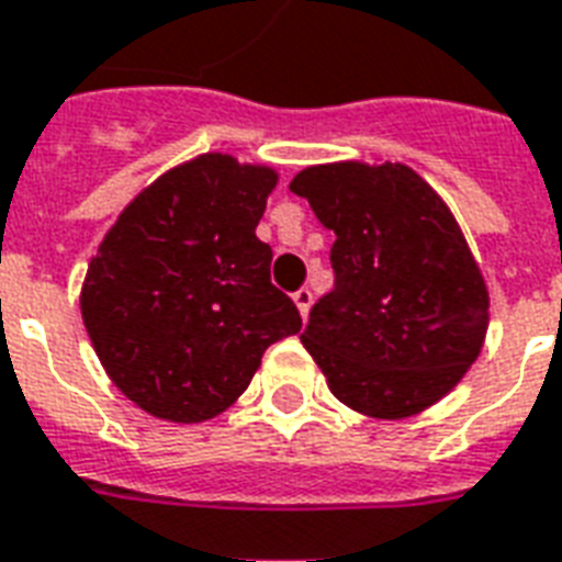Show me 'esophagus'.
<instances>
[{
  "instance_id": "1",
  "label": "esophagus",
  "mask_w": 562,
  "mask_h": 562,
  "mask_svg": "<svg viewBox=\"0 0 562 562\" xmlns=\"http://www.w3.org/2000/svg\"><path fill=\"white\" fill-rule=\"evenodd\" d=\"M293 302H296L299 314H302V319H307V311H311V302H314V293L307 290V286H302V290H296L293 293Z\"/></svg>"
}]
</instances>
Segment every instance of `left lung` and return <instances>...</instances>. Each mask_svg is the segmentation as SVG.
<instances>
[{"mask_svg": "<svg viewBox=\"0 0 562 562\" xmlns=\"http://www.w3.org/2000/svg\"><path fill=\"white\" fill-rule=\"evenodd\" d=\"M290 192L337 236L335 290L302 331L331 394L379 420L436 406L488 331L486 278L450 206L403 162L311 166Z\"/></svg>", "mask_w": 562, "mask_h": 562, "instance_id": "8db88e82", "label": "left lung"}]
</instances>
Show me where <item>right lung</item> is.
<instances>
[{
  "instance_id": "obj_1",
  "label": "right lung",
  "mask_w": 562,
  "mask_h": 562,
  "mask_svg": "<svg viewBox=\"0 0 562 562\" xmlns=\"http://www.w3.org/2000/svg\"><path fill=\"white\" fill-rule=\"evenodd\" d=\"M276 186V168L201 154L145 186L97 246L82 323L105 376L147 415H222L266 349L302 328L255 234Z\"/></svg>"
}]
</instances>
